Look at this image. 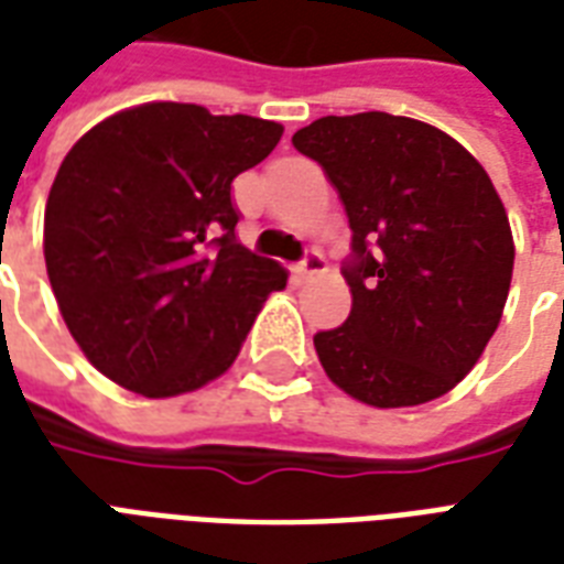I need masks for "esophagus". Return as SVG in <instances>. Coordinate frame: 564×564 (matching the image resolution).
Here are the masks:
<instances>
[{"instance_id": "esophagus-1", "label": "esophagus", "mask_w": 564, "mask_h": 564, "mask_svg": "<svg viewBox=\"0 0 564 564\" xmlns=\"http://www.w3.org/2000/svg\"><path fill=\"white\" fill-rule=\"evenodd\" d=\"M324 270H327L324 256H321V252H308L300 264H294V279H297V282H306V279L317 276V273H324Z\"/></svg>"}]
</instances>
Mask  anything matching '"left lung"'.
<instances>
[{
	"label": "left lung",
	"instance_id": "obj_1",
	"mask_svg": "<svg viewBox=\"0 0 564 564\" xmlns=\"http://www.w3.org/2000/svg\"><path fill=\"white\" fill-rule=\"evenodd\" d=\"M350 223V315L317 333L327 378L371 408H416L467 378L506 308L514 240L476 156L389 112L327 116L294 133Z\"/></svg>",
	"mask_w": 564,
	"mask_h": 564
}]
</instances>
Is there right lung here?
<instances>
[{
	"label": "right lung",
	"instance_id": "right-lung-1",
	"mask_svg": "<svg viewBox=\"0 0 564 564\" xmlns=\"http://www.w3.org/2000/svg\"><path fill=\"white\" fill-rule=\"evenodd\" d=\"M282 124L142 104L79 139L44 214L46 276L70 336L118 387L172 398L219 378L288 273L237 243L231 181Z\"/></svg>",
	"mask_w": 564,
	"mask_h": 564
}]
</instances>
